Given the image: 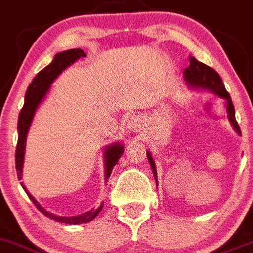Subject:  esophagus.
<instances>
[{
  "mask_svg": "<svg viewBox=\"0 0 253 253\" xmlns=\"http://www.w3.org/2000/svg\"><path fill=\"white\" fill-rule=\"evenodd\" d=\"M141 126H142V121H141L137 116H132V117L129 118V121H128L129 129H132V131H137V129H140Z\"/></svg>",
  "mask_w": 253,
  "mask_h": 253,
  "instance_id": "esophagus-1",
  "label": "esophagus"
}]
</instances>
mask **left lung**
Masks as SVG:
<instances>
[{
    "instance_id": "8db88e82",
    "label": "left lung",
    "mask_w": 253,
    "mask_h": 253,
    "mask_svg": "<svg viewBox=\"0 0 253 253\" xmlns=\"http://www.w3.org/2000/svg\"><path fill=\"white\" fill-rule=\"evenodd\" d=\"M184 81H185V84L188 85L189 89L207 90V92L213 93V94L224 99L227 118L231 122V126L234 129V132H237L238 135H241V129L238 127L237 121H236V115H234V107L233 103H232V99L229 97L228 92L226 90V87H224L219 74L214 69H211L208 65L200 63V61H198L193 56V58H190V65L184 70ZM146 155L147 160H149L150 166H151L152 169V174L155 176V181H156V185H158V175H156L155 161L152 160L151 152L147 151Z\"/></svg>"
}]
</instances>
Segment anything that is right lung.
<instances>
[{"label":"right lung","mask_w":253,"mask_h":253,"mask_svg":"<svg viewBox=\"0 0 253 253\" xmlns=\"http://www.w3.org/2000/svg\"><path fill=\"white\" fill-rule=\"evenodd\" d=\"M83 56H85V53L82 49H70L65 50V51H61V53H58L54 56L53 61L47 67H45L44 69L40 70L36 74V77L33 79V82H31L29 88H27L26 94H25L24 107H22L21 112H20L19 122H17V135L19 136H17V146H16V170H17L19 180L22 179V166H24L27 133H29V129H30L34 116H35L39 106L46 98L47 93H49L50 88H51V84L63 73V70H65L68 67L74 64L79 58H83ZM124 145L120 141L118 142H112L111 145H107L104 147L103 158L104 180L106 181H108V177L112 174L113 166L117 164L118 159L121 158L122 154H124ZM21 186L24 188L26 194L29 195V198L33 200V203L35 204L36 208L42 211V214L46 215L50 219H54L55 222L65 223V224H83V223H88L94 219L99 214V211H102V208H103V204H101L97 209L93 208L89 211L83 213L81 215H76V217H59V215L47 211L31 195V193L27 190L26 186L22 183Z\"/></svg>","instance_id":"1"}]
</instances>
